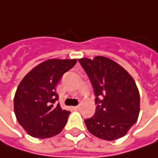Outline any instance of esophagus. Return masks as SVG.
<instances>
[{
  "label": "esophagus",
  "instance_id": "34e87169",
  "mask_svg": "<svg viewBox=\"0 0 158 158\" xmlns=\"http://www.w3.org/2000/svg\"><path fill=\"white\" fill-rule=\"evenodd\" d=\"M73 109H74V110H78V109H80V106H74V107H73Z\"/></svg>",
  "mask_w": 158,
  "mask_h": 158
}]
</instances>
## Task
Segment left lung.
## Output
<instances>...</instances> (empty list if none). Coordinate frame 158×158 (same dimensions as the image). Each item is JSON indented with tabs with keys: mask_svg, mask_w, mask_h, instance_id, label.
<instances>
[{
	"mask_svg": "<svg viewBox=\"0 0 158 158\" xmlns=\"http://www.w3.org/2000/svg\"><path fill=\"white\" fill-rule=\"evenodd\" d=\"M93 86L95 114L84 119L89 132L106 141L123 137L136 122L140 94L133 77L111 59L96 56L79 60Z\"/></svg>",
	"mask_w": 158,
	"mask_h": 158,
	"instance_id": "1",
	"label": "left lung"
}]
</instances>
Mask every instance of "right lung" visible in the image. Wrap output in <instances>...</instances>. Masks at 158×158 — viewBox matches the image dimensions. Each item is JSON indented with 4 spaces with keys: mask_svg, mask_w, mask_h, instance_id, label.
I'll return each mask as SVG.
<instances>
[{
    "mask_svg": "<svg viewBox=\"0 0 158 158\" xmlns=\"http://www.w3.org/2000/svg\"><path fill=\"white\" fill-rule=\"evenodd\" d=\"M77 60L51 59L39 64L23 77L14 98L17 121L36 138H49L64 128L70 112L61 109L56 85L64 73L76 65Z\"/></svg>",
    "mask_w": 158,
    "mask_h": 158,
    "instance_id": "1",
    "label": "right lung"
}]
</instances>
